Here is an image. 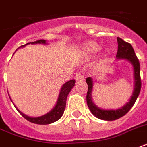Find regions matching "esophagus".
<instances>
[{
    "label": "esophagus",
    "instance_id": "34e87169",
    "mask_svg": "<svg viewBox=\"0 0 147 147\" xmlns=\"http://www.w3.org/2000/svg\"><path fill=\"white\" fill-rule=\"evenodd\" d=\"M84 79V76L81 72H77L76 74V80L77 82H80V81Z\"/></svg>",
    "mask_w": 147,
    "mask_h": 147
}]
</instances>
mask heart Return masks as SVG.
Wrapping results in <instances>:
<instances>
[{
    "mask_svg": "<svg viewBox=\"0 0 147 147\" xmlns=\"http://www.w3.org/2000/svg\"><path fill=\"white\" fill-rule=\"evenodd\" d=\"M84 49L87 53L92 54V53H97L100 49V47L98 43L94 42H88L84 46Z\"/></svg>",
    "mask_w": 147,
    "mask_h": 147,
    "instance_id": "b5f03b06",
    "label": "heart"
}]
</instances>
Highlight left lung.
Masks as SVG:
<instances>
[{"instance_id": "8db88e82", "label": "left lung", "mask_w": 147, "mask_h": 147, "mask_svg": "<svg viewBox=\"0 0 147 147\" xmlns=\"http://www.w3.org/2000/svg\"><path fill=\"white\" fill-rule=\"evenodd\" d=\"M117 58L118 59H127L132 63L134 71V91L133 95L130 98V101L124 105L123 107L117 110H102L98 107L92 101V92L93 88L92 78L91 77L86 78V82L88 84V92L86 96L88 106L89 107L90 111L94 116L101 120L105 121H114L117 119L121 118V117L124 116L127 113L131 107L134 106L136 102L137 98L139 96L140 89H141V78H140V65L139 59H137L135 52L133 49L132 46L129 42H125L121 38L117 37Z\"/></svg>"}]
</instances>
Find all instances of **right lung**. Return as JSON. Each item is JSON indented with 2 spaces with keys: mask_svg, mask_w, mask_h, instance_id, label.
Here are the masks:
<instances>
[{
  "mask_svg": "<svg viewBox=\"0 0 147 147\" xmlns=\"http://www.w3.org/2000/svg\"><path fill=\"white\" fill-rule=\"evenodd\" d=\"M29 43H31V44L43 43V44H46L47 42H46V40H37V41H35V42H29ZM29 43H26V44H29ZM26 45H24V46H21V47H24ZM75 83H76L75 79H71V80L67 82L66 83H65L64 85H62L61 91H60L59 96L58 98L57 103H56L55 106L51 111H49V113H47V114H45L43 116L39 117H30L26 116L24 114H23L21 111H20L19 110L17 109V107H15L17 108L20 114H21L24 118L30 121V122H31V123H36V124H44V125L53 123V122L58 121L64 113V111L65 109V105H66L67 97H68V94H69L71 88L74 87Z\"/></svg>",
  "mask_w": 147,
  "mask_h": 147,
  "instance_id": "1",
  "label": "right lung"
}]
</instances>
